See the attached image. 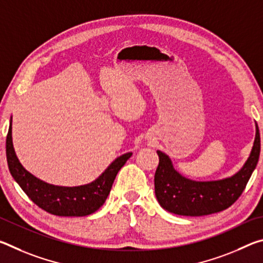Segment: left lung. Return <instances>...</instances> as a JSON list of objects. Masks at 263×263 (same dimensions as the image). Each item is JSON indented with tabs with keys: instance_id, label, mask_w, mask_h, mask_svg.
Here are the masks:
<instances>
[{
	"instance_id": "obj_1",
	"label": "left lung",
	"mask_w": 263,
	"mask_h": 263,
	"mask_svg": "<svg viewBox=\"0 0 263 263\" xmlns=\"http://www.w3.org/2000/svg\"><path fill=\"white\" fill-rule=\"evenodd\" d=\"M260 132L256 136L251 155L241 171L229 179L196 182L179 174L171 159L158 151L159 166L154 175L155 196L164 210L180 216L199 217L220 212L230 208L241 196L260 157Z\"/></svg>"
}]
</instances>
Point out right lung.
Segmentation results:
<instances>
[{
    "label": "right lung",
    "instance_id": "right-lung-1",
    "mask_svg": "<svg viewBox=\"0 0 263 263\" xmlns=\"http://www.w3.org/2000/svg\"><path fill=\"white\" fill-rule=\"evenodd\" d=\"M7 161L11 175L34 204L54 216L82 217L94 213L103 205L116 175L132 153L115 160L103 174L91 183L80 186H58L48 184L26 172L17 159L11 139V122L7 135Z\"/></svg>",
    "mask_w": 263,
    "mask_h": 263
}]
</instances>
